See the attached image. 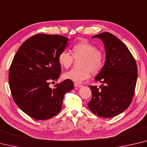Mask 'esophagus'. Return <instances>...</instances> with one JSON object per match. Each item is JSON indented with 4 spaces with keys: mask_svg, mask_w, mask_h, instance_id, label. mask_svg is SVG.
<instances>
[{
    "mask_svg": "<svg viewBox=\"0 0 147 147\" xmlns=\"http://www.w3.org/2000/svg\"><path fill=\"white\" fill-rule=\"evenodd\" d=\"M74 87H82V85H81L80 84H78V83H74Z\"/></svg>",
    "mask_w": 147,
    "mask_h": 147,
    "instance_id": "esophagus-1",
    "label": "esophagus"
}]
</instances>
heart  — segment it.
Instances as JSON below:
<instances>
[{"mask_svg":"<svg viewBox=\"0 0 147 147\" xmlns=\"http://www.w3.org/2000/svg\"><path fill=\"white\" fill-rule=\"evenodd\" d=\"M76 60L81 59L80 69L73 68L63 74V78L74 82H82L89 78L93 74H98L103 69L105 55L103 50L87 41L79 42L72 47V55L67 50H63L58 56L60 64L68 68Z\"/></svg>","mask_w":147,"mask_h":147,"instance_id":"1","label":"heart"}]
</instances>
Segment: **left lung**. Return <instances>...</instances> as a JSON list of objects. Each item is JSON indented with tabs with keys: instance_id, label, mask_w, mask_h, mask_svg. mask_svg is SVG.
<instances>
[{
	"instance_id": "obj_1",
	"label": "left lung",
	"mask_w": 147,
	"mask_h": 147,
	"mask_svg": "<svg viewBox=\"0 0 147 147\" xmlns=\"http://www.w3.org/2000/svg\"><path fill=\"white\" fill-rule=\"evenodd\" d=\"M105 44L106 61L94 78L102 84L90 86L92 96L88 106L90 111L103 118H111L129 107L134 97L138 77L136 60L127 47L116 36L104 32L92 36Z\"/></svg>"
}]
</instances>
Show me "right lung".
<instances>
[{
    "label": "right lung",
    "mask_w": 147,
    "mask_h": 147,
    "mask_svg": "<svg viewBox=\"0 0 147 147\" xmlns=\"http://www.w3.org/2000/svg\"><path fill=\"white\" fill-rule=\"evenodd\" d=\"M69 39L58 34H36L26 40L16 53L9 71L12 97L31 118L46 120L59 113L64 95L74 87L65 80L49 87L61 73L58 56Z\"/></svg>",
    "instance_id": "obj_1"
}]
</instances>
